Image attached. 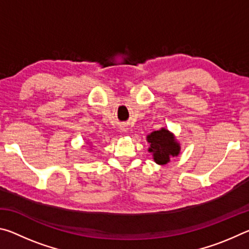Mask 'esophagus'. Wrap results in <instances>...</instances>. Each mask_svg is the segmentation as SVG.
I'll return each mask as SVG.
<instances>
[{"label": "esophagus", "instance_id": "obj_1", "mask_svg": "<svg viewBox=\"0 0 249 249\" xmlns=\"http://www.w3.org/2000/svg\"><path fill=\"white\" fill-rule=\"evenodd\" d=\"M120 129H121L122 133H126V132H127V129H128V126L126 125V124H121L120 125Z\"/></svg>", "mask_w": 249, "mask_h": 249}]
</instances>
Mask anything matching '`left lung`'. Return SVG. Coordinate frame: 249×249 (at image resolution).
<instances>
[{"label":"left lung","instance_id":"1","mask_svg":"<svg viewBox=\"0 0 249 249\" xmlns=\"http://www.w3.org/2000/svg\"><path fill=\"white\" fill-rule=\"evenodd\" d=\"M147 142H149L148 151L153 154L158 165H166L171 157H176L180 153V144L176 141L174 134L166 128L150 133L147 136Z\"/></svg>","mask_w":249,"mask_h":249}]
</instances>
